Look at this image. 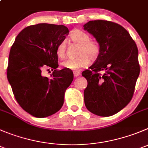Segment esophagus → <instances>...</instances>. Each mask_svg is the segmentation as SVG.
Returning a JSON list of instances; mask_svg holds the SVG:
<instances>
[{
  "label": "esophagus",
  "instance_id": "esophagus-1",
  "mask_svg": "<svg viewBox=\"0 0 148 148\" xmlns=\"http://www.w3.org/2000/svg\"><path fill=\"white\" fill-rule=\"evenodd\" d=\"M73 74H74V76L75 77H78L81 75V73L79 71H75L73 73Z\"/></svg>",
  "mask_w": 148,
  "mask_h": 148
}]
</instances>
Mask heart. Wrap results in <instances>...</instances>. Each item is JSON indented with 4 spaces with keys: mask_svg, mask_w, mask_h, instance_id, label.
Wrapping results in <instances>:
<instances>
[{
    "mask_svg": "<svg viewBox=\"0 0 148 148\" xmlns=\"http://www.w3.org/2000/svg\"><path fill=\"white\" fill-rule=\"evenodd\" d=\"M70 39L73 43L79 45L76 59H69L62 63L66 69L73 71H78L87 67L90 60L94 61L99 57L100 54V46L96 40H91L90 36L81 29H75L71 33ZM56 54L59 59H64L66 54V43L62 41L59 43L56 49Z\"/></svg>",
    "mask_w": 148,
    "mask_h": 148,
    "instance_id": "b5f03b06",
    "label": "heart"
}]
</instances>
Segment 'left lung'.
<instances>
[{
    "mask_svg": "<svg viewBox=\"0 0 148 148\" xmlns=\"http://www.w3.org/2000/svg\"><path fill=\"white\" fill-rule=\"evenodd\" d=\"M84 29L100 46L95 62L82 73L88 82L84 90L87 109L99 116L115 115L133 97L140 72L138 49L128 31L110 21H89Z\"/></svg>",
    "mask_w": 148,
    "mask_h": 148,
    "instance_id": "8db88e82",
    "label": "left lung"
}]
</instances>
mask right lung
I'll use <instances>...</instances> for the list:
<instances>
[{
    "label": "right lung",
    "instance_id": "add662e5",
    "mask_svg": "<svg viewBox=\"0 0 148 148\" xmlns=\"http://www.w3.org/2000/svg\"><path fill=\"white\" fill-rule=\"evenodd\" d=\"M68 34L64 25H31L18 34L11 48L7 78L19 105L36 118L48 117L61 109L73 80L71 70H57V46ZM46 68L53 70L50 78L42 75Z\"/></svg>",
    "mask_w": 148,
    "mask_h": 148
}]
</instances>
